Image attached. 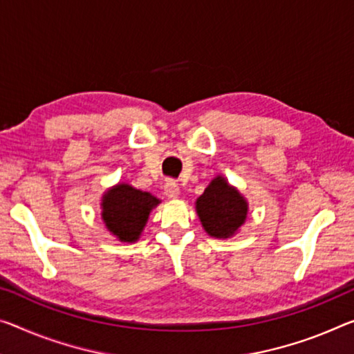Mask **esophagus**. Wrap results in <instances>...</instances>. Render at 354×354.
Masks as SVG:
<instances>
[{
    "label": "esophagus",
    "mask_w": 354,
    "mask_h": 354,
    "mask_svg": "<svg viewBox=\"0 0 354 354\" xmlns=\"http://www.w3.org/2000/svg\"><path fill=\"white\" fill-rule=\"evenodd\" d=\"M164 194L167 195V198L176 200L179 197V186L175 181H167L164 186Z\"/></svg>",
    "instance_id": "esophagus-1"
}]
</instances>
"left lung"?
<instances>
[{
  "mask_svg": "<svg viewBox=\"0 0 354 354\" xmlns=\"http://www.w3.org/2000/svg\"><path fill=\"white\" fill-rule=\"evenodd\" d=\"M201 227L211 238H233L245 223L249 214L248 200L239 190L217 175L195 201Z\"/></svg>",
  "mask_w": 354,
  "mask_h": 354,
  "instance_id": "obj_1",
  "label": "left lung"
}]
</instances>
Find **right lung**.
Segmentation results:
<instances>
[{"instance_id": "right-lung-1", "label": "right lung", "mask_w": 354, "mask_h": 354, "mask_svg": "<svg viewBox=\"0 0 354 354\" xmlns=\"http://www.w3.org/2000/svg\"><path fill=\"white\" fill-rule=\"evenodd\" d=\"M159 203L160 200L153 194L127 183H118L106 189L100 198V217L118 241L136 243L147 227L151 211Z\"/></svg>"}]
</instances>
